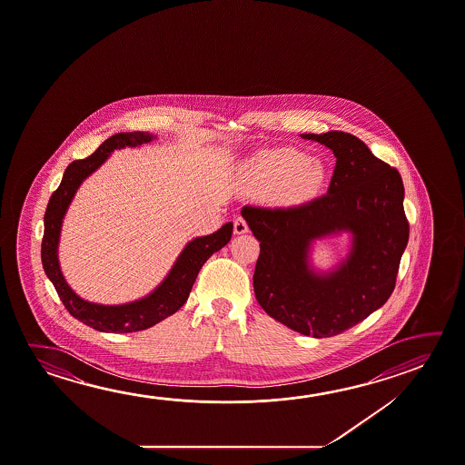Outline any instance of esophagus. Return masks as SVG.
<instances>
[{"label":"esophagus","mask_w":465,"mask_h":465,"mask_svg":"<svg viewBox=\"0 0 465 465\" xmlns=\"http://www.w3.org/2000/svg\"><path fill=\"white\" fill-rule=\"evenodd\" d=\"M248 223L244 221L243 217H236L235 223H233V232H235V235H243V233H248Z\"/></svg>","instance_id":"esophagus-1"}]
</instances>
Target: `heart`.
<instances>
[{
    "mask_svg": "<svg viewBox=\"0 0 465 465\" xmlns=\"http://www.w3.org/2000/svg\"><path fill=\"white\" fill-rule=\"evenodd\" d=\"M248 173L258 191L271 193L283 203L312 198L324 182V165L292 147L267 149L250 160Z\"/></svg>",
    "mask_w": 465,
    "mask_h": 465,
    "instance_id": "b5f03b06",
    "label": "heart"
}]
</instances>
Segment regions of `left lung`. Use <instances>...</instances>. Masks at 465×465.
Returning <instances> with one entry per match:
<instances>
[{
  "mask_svg": "<svg viewBox=\"0 0 465 465\" xmlns=\"http://www.w3.org/2000/svg\"><path fill=\"white\" fill-rule=\"evenodd\" d=\"M329 147L335 168L328 194L287 209L244 206L258 238L252 285L264 312L300 334L332 337L380 310L396 287L409 242L403 183L396 168L343 131L302 134ZM349 232L348 256L329 272L312 266V244Z\"/></svg>",
  "mask_w": 465,
  "mask_h": 465,
  "instance_id": "obj_1",
  "label": "left lung"
}]
</instances>
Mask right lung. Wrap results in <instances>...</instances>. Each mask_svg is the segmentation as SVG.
<instances>
[{"label": "right lung", "instance_id": "right-lung-1", "mask_svg": "<svg viewBox=\"0 0 465 465\" xmlns=\"http://www.w3.org/2000/svg\"><path fill=\"white\" fill-rule=\"evenodd\" d=\"M157 136L144 131L118 133L108 137L99 145L95 153L87 159L74 160L64 170L62 183L54 191L46 206L44 217V240H42V264L46 277L52 281L58 297L71 316L84 322L85 326L100 332H136L153 328L170 314L178 312L190 297L193 283L198 277L201 267L213 252L222 250L229 243L233 232V223L227 222L221 229L211 235L193 238L178 254L165 279L145 297L123 303V305H100L79 297L64 279L58 259V244L62 236V225L69 204L74 198L79 186L87 176L112 155L114 151L124 147H139L149 144Z\"/></svg>", "mask_w": 465, "mask_h": 465}]
</instances>
